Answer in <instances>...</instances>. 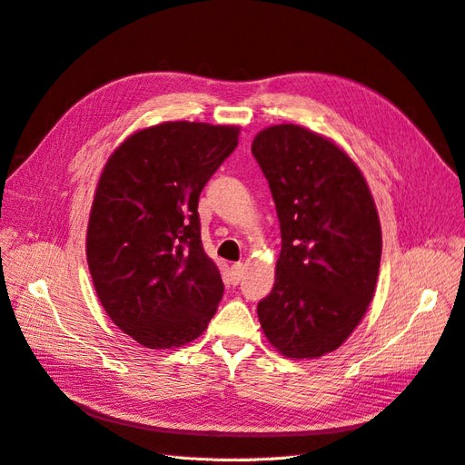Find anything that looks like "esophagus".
Segmentation results:
<instances>
[{
  "instance_id": "1",
  "label": "esophagus",
  "mask_w": 465,
  "mask_h": 465,
  "mask_svg": "<svg viewBox=\"0 0 465 465\" xmlns=\"http://www.w3.org/2000/svg\"><path fill=\"white\" fill-rule=\"evenodd\" d=\"M244 272H246V267H244V263H241V262H238V263H232V267H231V281H232V283H234V285L238 283V281H241V279H242Z\"/></svg>"
}]
</instances>
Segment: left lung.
<instances>
[{
  "label": "left lung",
  "mask_w": 465,
  "mask_h": 465,
  "mask_svg": "<svg viewBox=\"0 0 465 465\" xmlns=\"http://www.w3.org/2000/svg\"><path fill=\"white\" fill-rule=\"evenodd\" d=\"M281 227L275 285L258 304L262 330L281 355L331 353L374 297L382 229L361 168L331 139L297 124L252 142Z\"/></svg>",
  "instance_id": "1"
}]
</instances>
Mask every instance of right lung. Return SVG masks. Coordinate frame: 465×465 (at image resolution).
Returning <instances> with one entry per match:
<instances>
[{
  "label": "right lung",
  "mask_w": 465,
  "mask_h": 465,
  "mask_svg": "<svg viewBox=\"0 0 465 465\" xmlns=\"http://www.w3.org/2000/svg\"><path fill=\"white\" fill-rule=\"evenodd\" d=\"M238 125L163 122L110 154L87 227V262L110 320L149 349L205 331L223 297L202 244L198 200L238 145Z\"/></svg>",
  "instance_id": "add662e5"
}]
</instances>
